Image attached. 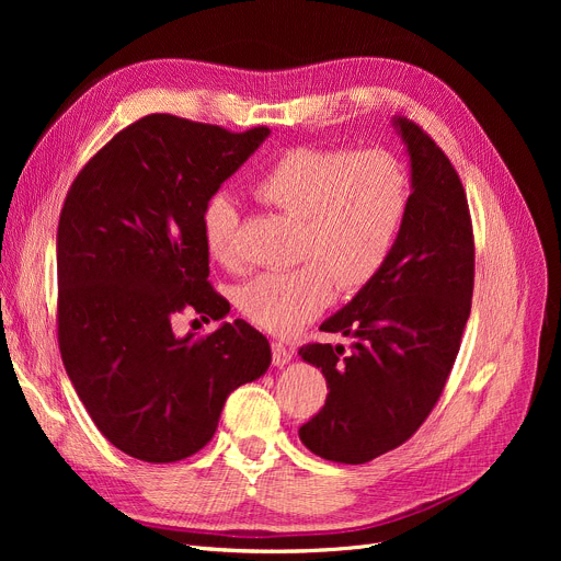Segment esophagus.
Returning <instances> with one entry per match:
<instances>
[{
    "label": "esophagus",
    "mask_w": 561,
    "mask_h": 561,
    "mask_svg": "<svg viewBox=\"0 0 561 561\" xmlns=\"http://www.w3.org/2000/svg\"><path fill=\"white\" fill-rule=\"evenodd\" d=\"M271 347H273V364H275L277 368L286 366V364L293 359V350H290L288 345H284V343H279V341H273Z\"/></svg>",
    "instance_id": "esophagus-1"
}]
</instances>
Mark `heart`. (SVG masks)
Returning a JSON list of instances; mask_svg holds the SVG:
<instances>
[{"instance_id":"b5f03b06","label":"heart","mask_w":561,"mask_h":561,"mask_svg":"<svg viewBox=\"0 0 561 561\" xmlns=\"http://www.w3.org/2000/svg\"><path fill=\"white\" fill-rule=\"evenodd\" d=\"M254 195L300 220L293 271H271L239 290V309L256 328L293 334L341 293H357L385 268L409 211V176L387 150L300 145L279 154ZM202 236L222 265L241 261V216L218 193L202 209Z\"/></svg>"}]
</instances>
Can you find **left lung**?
<instances>
[{
    "label": "left lung",
    "mask_w": 561,
    "mask_h": 561,
    "mask_svg": "<svg viewBox=\"0 0 561 561\" xmlns=\"http://www.w3.org/2000/svg\"><path fill=\"white\" fill-rule=\"evenodd\" d=\"M411 157L407 220L381 273L320 325L352 336L300 347L328 400L300 440L336 463H366L416 434L446 389L470 316L476 241L459 174L421 125L396 117Z\"/></svg>",
    "instance_id": "obj_1"
}]
</instances>
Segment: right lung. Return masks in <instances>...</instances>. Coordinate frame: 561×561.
Segmentation results:
<instances>
[{"label": "right lung", "instance_id": "add662e5", "mask_svg": "<svg viewBox=\"0 0 561 561\" xmlns=\"http://www.w3.org/2000/svg\"><path fill=\"white\" fill-rule=\"evenodd\" d=\"M271 134L152 113L117 131L66 195L56 233L58 350L98 430L129 457L180 461L209 444L227 396L271 366L245 320L174 336L186 309L222 318L202 209Z\"/></svg>", "mask_w": 561, "mask_h": 561}]
</instances>
